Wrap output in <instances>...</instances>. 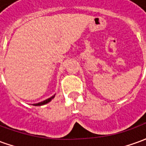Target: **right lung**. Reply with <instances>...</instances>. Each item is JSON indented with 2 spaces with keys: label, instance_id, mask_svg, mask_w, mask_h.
I'll return each instance as SVG.
<instances>
[{
  "label": "right lung",
  "instance_id": "obj_1",
  "mask_svg": "<svg viewBox=\"0 0 146 146\" xmlns=\"http://www.w3.org/2000/svg\"><path fill=\"white\" fill-rule=\"evenodd\" d=\"M54 98V95H53V96H51V98H48V99H46V100H44V101L41 102H39V103H36V104H33V106H42V105H44V104H47V103H48L49 102H51L53 98Z\"/></svg>",
  "mask_w": 146,
  "mask_h": 146
}]
</instances>
